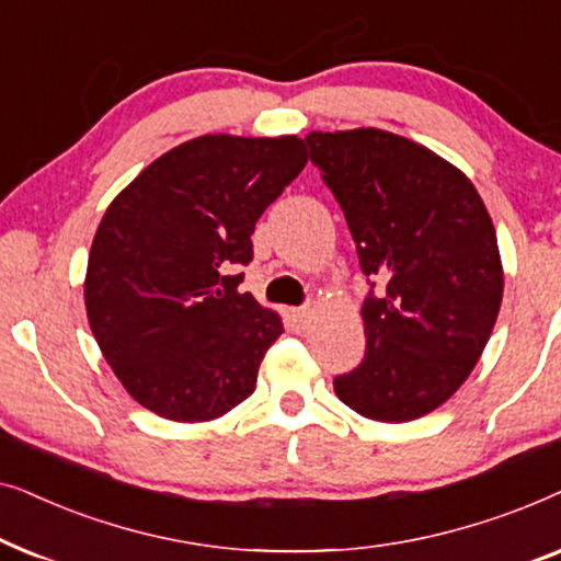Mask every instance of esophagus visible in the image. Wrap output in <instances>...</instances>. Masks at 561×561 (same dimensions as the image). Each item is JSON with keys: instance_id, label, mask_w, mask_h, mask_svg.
Instances as JSON below:
<instances>
[{"instance_id": "1", "label": "esophagus", "mask_w": 561, "mask_h": 561, "mask_svg": "<svg viewBox=\"0 0 561 561\" xmlns=\"http://www.w3.org/2000/svg\"><path fill=\"white\" fill-rule=\"evenodd\" d=\"M296 319L301 321L304 327H309L311 319H313V309H311V306H304V309H296Z\"/></svg>"}]
</instances>
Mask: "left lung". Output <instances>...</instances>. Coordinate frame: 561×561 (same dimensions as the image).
<instances>
[{
    "mask_svg": "<svg viewBox=\"0 0 561 561\" xmlns=\"http://www.w3.org/2000/svg\"><path fill=\"white\" fill-rule=\"evenodd\" d=\"M311 163L357 244L367 347L334 393L359 416L403 424L457 393L503 301L493 219L472 181L424 145L386 129L309 133Z\"/></svg>",
    "mask_w": 561,
    "mask_h": 561,
    "instance_id": "obj_1",
    "label": "left lung"
}]
</instances>
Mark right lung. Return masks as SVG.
Instances as JSON below:
<instances>
[{
    "label": "right lung",
    "instance_id": "obj_1",
    "mask_svg": "<svg viewBox=\"0 0 561 561\" xmlns=\"http://www.w3.org/2000/svg\"><path fill=\"white\" fill-rule=\"evenodd\" d=\"M306 160L296 135H204L152 160L110 204L83 301L104 359L148 411L198 424L252 396L283 321L240 294L237 267Z\"/></svg>",
    "mask_w": 561,
    "mask_h": 561
}]
</instances>
